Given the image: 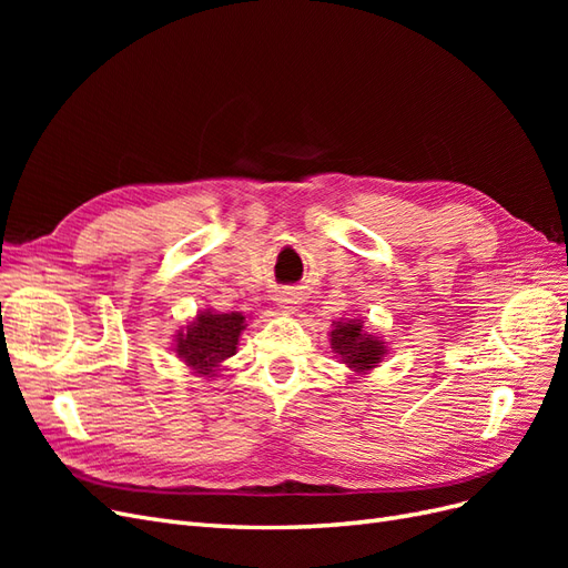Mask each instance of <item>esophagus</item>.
<instances>
[{"label": "esophagus", "instance_id": "esophagus-1", "mask_svg": "<svg viewBox=\"0 0 568 568\" xmlns=\"http://www.w3.org/2000/svg\"><path fill=\"white\" fill-rule=\"evenodd\" d=\"M296 303H298V301H296L294 294H284V296L280 298V305L284 307V311H288V313L296 311Z\"/></svg>", "mask_w": 568, "mask_h": 568}]
</instances>
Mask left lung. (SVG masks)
Segmentation results:
<instances>
[{"mask_svg": "<svg viewBox=\"0 0 568 568\" xmlns=\"http://www.w3.org/2000/svg\"><path fill=\"white\" fill-rule=\"evenodd\" d=\"M329 336L336 357L355 374H367L369 369L379 367L382 357L386 355L384 341L367 334L363 320H341L334 324Z\"/></svg>", "mask_w": 568, "mask_h": 568, "instance_id": "obj_1", "label": "left lung"}]
</instances>
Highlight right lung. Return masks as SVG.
<instances>
[{"instance_id":"1","label":"right lung","mask_w":568,"mask_h":568,"mask_svg":"<svg viewBox=\"0 0 568 568\" xmlns=\"http://www.w3.org/2000/svg\"><path fill=\"white\" fill-rule=\"evenodd\" d=\"M242 313H213L205 311L196 315L186 329L178 332L175 353L186 367H192L201 376H215L217 367L236 353V343L246 329Z\"/></svg>"}]
</instances>
